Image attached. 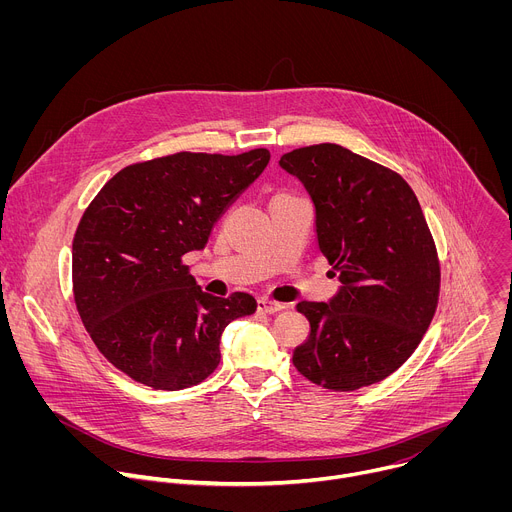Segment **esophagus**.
<instances>
[{
	"instance_id": "1",
	"label": "esophagus",
	"mask_w": 512,
	"mask_h": 512,
	"mask_svg": "<svg viewBox=\"0 0 512 512\" xmlns=\"http://www.w3.org/2000/svg\"><path fill=\"white\" fill-rule=\"evenodd\" d=\"M257 308H259V312H263V314H277V312H281L285 306L283 304H279V302H271V300H259L257 302Z\"/></svg>"
}]
</instances>
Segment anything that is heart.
I'll list each match as a JSON object with an SVG mask.
<instances>
[{
  "instance_id": "obj_1",
  "label": "heart",
  "mask_w": 512,
  "mask_h": 512,
  "mask_svg": "<svg viewBox=\"0 0 512 512\" xmlns=\"http://www.w3.org/2000/svg\"><path fill=\"white\" fill-rule=\"evenodd\" d=\"M277 196H283V194H277Z\"/></svg>"
}]
</instances>
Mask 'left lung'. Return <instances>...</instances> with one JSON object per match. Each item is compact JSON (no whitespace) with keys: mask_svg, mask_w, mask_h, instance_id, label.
Instances as JSON below:
<instances>
[{"mask_svg":"<svg viewBox=\"0 0 512 512\" xmlns=\"http://www.w3.org/2000/svg\"><path fill=\"white\" fill-rule=\"evenodd\" d=\"M316 208L322 255L340 279L330 302H300L310 336L296 369L332 391H356L395 373L419 346L440 298V259L411 186L342 145L283 154Z\"/></svg>","mask_w":512,"mask_h":512,"instance_id":"left-lung-1","label":"left lung"}]
</instances>
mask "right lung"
Wrapping results in <instances>:
<instances>
[{
	"label": "right lung",
	"instance_id": "add662e5",
	"mask_svg": "<svg viewBox=\"0 0 512 512\" xmlns=\"http://www.w3.org/2000/svg\"><path fill=\"white\" fill-rule=\"evenodd\" d=\"M180 152L117 172L87 206L72 241V294L99 352L160 391L202 383L221 362L223 330L257 310L253 296L204 294L182 263L269 164Z\"/></svg>",
	"mask_w": 512,
	"mask_h": 512
}]
</instances>
